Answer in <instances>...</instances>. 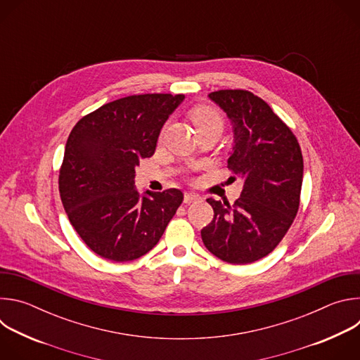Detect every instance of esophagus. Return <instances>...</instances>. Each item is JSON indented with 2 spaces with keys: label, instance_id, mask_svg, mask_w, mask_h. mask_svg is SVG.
<instances>
[{
  "label": "esophagus",
  "instance_id": "34e87169",
  "mask_svg": "<svg viewBox=\"0 0 360 360\" xmlns=\"http://www.w3.org/2000/svg\"><path fill=\"white\" fill-rule=\"evenodd\" d=\"M199 199V196L196 195V193H192V192H188V193H185V196H184V203H191V202H196Z\"/></svg>",
  "mask_w": 360,
  "mask_h": 360
}]
</instances>
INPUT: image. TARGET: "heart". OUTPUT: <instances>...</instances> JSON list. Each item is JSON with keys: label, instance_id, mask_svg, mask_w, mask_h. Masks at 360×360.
Masks as SVG:
<instances>
[{"label": "heart", "instance_id": "heart-1", "mask_svg": "<svg viewBox=\"0 0 360 360\" xmlns=\"http://www.w3.org/2000/svg\"><path fill=\"white\" fill-rule=\"evenodd\" d=\"M189 115L196 129H200L205 127H212V125H218V127L224 125L221 114L210 105H198L189 112Z\"/></svg>", "mask_w": 360, "mask_h": 360}]
</instances>
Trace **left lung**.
I'll return each mask as SVG.
<instances>
[{
	"mask_svg": "<svg viewBox=\"0 0 360 360\" xmlns=\"http://www.w3.org/2000/svg\"><path fill=\"white\" fill-rule=\"evenodd\" d=\"M210 98L232 124L228 168L243 179V189L232 205L207 199L214 219L200 236L217 258L245 265L269 255L297 214L302 150L290 128L262 98L245 89H221Z\"/></svg>",
	"mask_w": 360,
	"mask_h": 360,
	"instance_id": "8db88e82",
	"label": "left lung"
}]
</instances>
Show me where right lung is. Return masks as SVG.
Returning <instances> with one entry per match:
<instances>
[{
  "label": "right lung",
  "mask_w": 360,
  "mask_h": 360,
  "mask_svg": "<svg viewBox=\"0 0 360 360\" xmlns=\"http://www.w3.org/2000/svg\"><path fill=\"white\" fill-rule=\"evenodd\" d=\"M184 95L120 98L82 117L72 128L60 169V195L68 219L102 258L128 262L155 246L184 195L135 188V167L157 148L160 132Z\"/></svg>",
  "instance_id": "obj_1"
}]
</instances>
